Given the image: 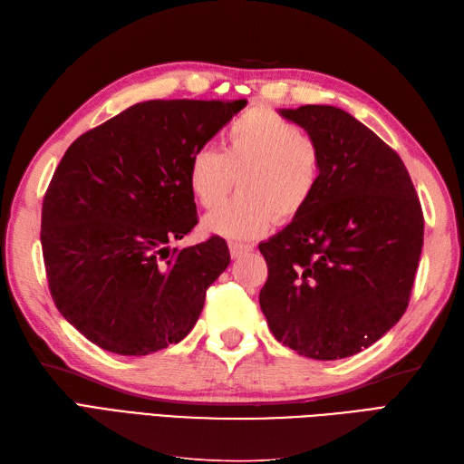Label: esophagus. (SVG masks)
I'll list each match as a JSON object with an SVG mask.
<instances>
[{
	"label": "esophagus",
	"mask_w": 464,
	"mask_h": 464,
	"mask_svg": "<svg viewBox=\"0 0 464 464\" xmlns=\"http://www.w3.org/2000/svg\"><path fill=\"white\" fill-rule=\"evenodd\" d=\"M251 249V245H243V243H229V253L233 258H241L243 255H246Z\"/></svg>",
	"instance_id": "34e87169"
}]
</instances>
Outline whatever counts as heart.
Wrapping results in <instances>:
<instances>
[{
	"instance_id": "obj_1",
	"label": "heart",
	"mask_w": 464,
	"mask_h": 464,
	"mask_svg": "<svg viewBox=\"0 0 464 464\" xmlns=\"http://www.w3.org/2000/svg\"><path fill=\"white\" fill-rule=\"evenodd\" d=\"M322 176L318 144L268 109L246 111L225 132L223 152L201 146L191 154L188 183L203 208H218L239 181V193L206 215L203 231L251 241L290 221L314 199Z\"/></svg>"
}]
</instances>
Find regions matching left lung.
Listing matches in <instances>:
<instances>
[{"mask_svg": "<svg viewBox=\"0 0 464 464\" xmlns=\"http://www.w3.org/2000/svg\"><path fill=\"white\" fill-rule=\"evenodd\" d=\"M322 154L310 206L258 245L268 278L258 295L286 348L342 360L390 332L409 304L423 249V211L407 168L346 111L306 104L278 111Z\"/></svg>", "mask_w": 464, "mask_h": 464, "instance_id": "1", "label": "left lung"}]
</instances>
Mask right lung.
<instances>
[{"instance_id":"right-lung-1","label":"right lung","mask_w":464,"mask_h":464,"mask_svg":"<svg viewBox=\"0 0 464 464\" xmlns=\"http://www.w3.org/2000/svg\"><path fill=\"white\" fill-rule=\"evenodd\" d=\"M246 101H146L79 136L41 211L51 296L86 340L148 355L188 336L231 256L221 237L169 249L198 223L188 164Z\"/></svg>"}]
</instances>
